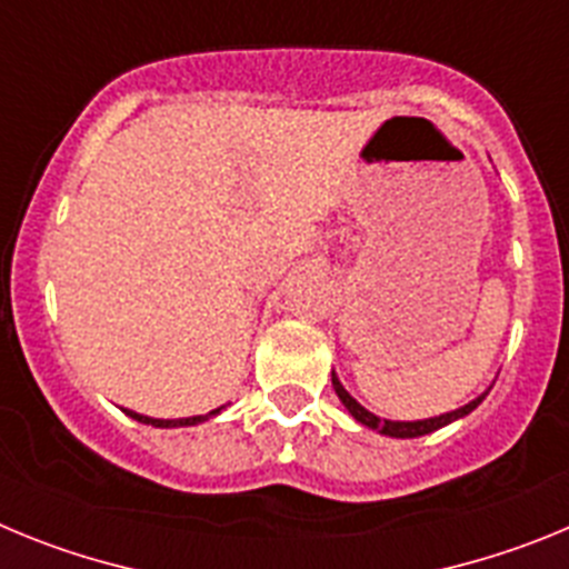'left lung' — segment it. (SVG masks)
<instances>
[{
	"mask_svg": "<svg viewBox=\"0 0 569 569\" xmlns=\"http://www.w3.org/2000/svg\"><path fill=\"white\" fill-rule=\"evenodd\" d=\"M333 390H336V396L341 399V405L347 407V413L353 416L359 425L370 427V430H376V433H381V436H390V439H419V436H427V433H433V430H441V427L453 425V421L470 416L472 410H476V407L485 401V396L490 393V387H487L485 393L476 396V399L467 401V405H461L459 410H450V413L430 416V419H419V421H393V419H379V416L370 413L367 407H361L353 396L347 393L345 385H341L339 376H336V370H333Z\"/></svg>",
	"mask_w": 569,
	"mask_h": 569,
	"instance_id": "left-lung-1",
	"label": "left lung"
}]
</instances>
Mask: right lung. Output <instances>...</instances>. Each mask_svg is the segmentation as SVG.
I'll use <instances>...</instances> for the list:
<instances>
[{
  "mask_svg": "<svg viewBox=\"0 0 569 569\" xmlns=\"http://www.w3.org/2000/svg\"><path fill=\"white\" fill-rule=\"evenodd\" d=\"M228 405L222 407H216V410H210V413L204 416H188V419H153V416H142V413H136V410H128V407H122L124 416H130V419L136 421H142V425H153V427H196V425H202V421L213 419V416H219Z\"/></svg>",
  "mask_w": 569,
  "mask_h": 569,
  "instance_id": "obj_1",
  "label": "right lung"
}]
</instances>
